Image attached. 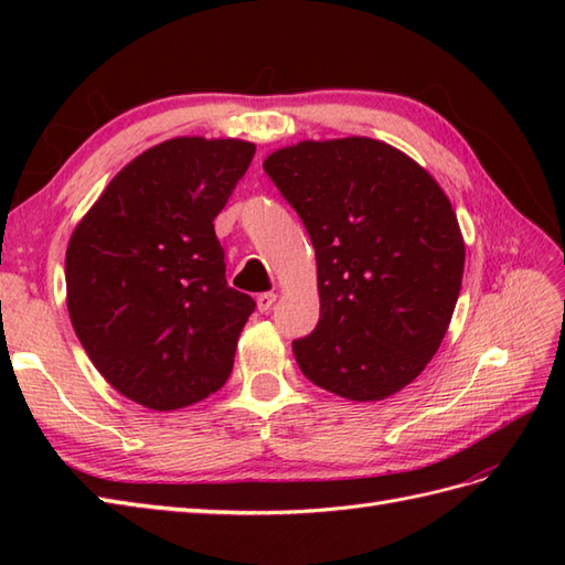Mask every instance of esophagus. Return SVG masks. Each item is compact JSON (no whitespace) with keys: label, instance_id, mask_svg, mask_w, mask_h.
I'll return each mask as SVG.
<instances>
[{"label":"esophagus","instance_id":"obj_1","mask_svg":"<svg viewBox=\"0 0 565 565\" xmlns=\"http://www.w3.org/2000/svg\"><path fill=\"white\" fill-rule=\"evenodd\" d=\"M274 301H276V294H274V291L259 294V296H257V308H259V313H267V310H271Z\"/></svg>","mask_w":565,"mask_h":565}]
</instances>
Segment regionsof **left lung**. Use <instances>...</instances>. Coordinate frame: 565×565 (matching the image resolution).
<instances>
[{
    "label": "left lung",
    "instance_id": "1",
    "mask_svg": "<svg viewBox=\"0 0 565 565\" xmlns=\"http://www.w3.org/2000/svg\"><path fill=\"white\" fill-rule=\"evenodd\" d=\"M316 247L320 320L294 340L303 376L371 403L415 381L447 334L463 235L427 170L374 138L303 140L264 160Z\"/></svg>",
    "mask_w": 565,
    "mask_h": 565
}]
</instances>
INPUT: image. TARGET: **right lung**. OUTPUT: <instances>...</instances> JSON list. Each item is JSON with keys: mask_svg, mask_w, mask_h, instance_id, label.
<instances>
[{"mask_svg": "<svg viewBox=\"0 0 565 565\" xmlns=\"http://www.w3.org/2000/svg\"><path fill=\"white\" fill-rule=\"evenodd\" d=\"M255 142L184 136L118 172L77 223L65 255L67 310L92 364L150 411L218 391L255 301L225 281L213 221Z\"/></svg>", "mask_w": 565, "mask_h": 565, "instance_id": "add662e5", "label": "right lung"}]
</instances>
